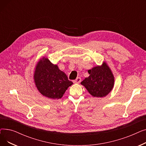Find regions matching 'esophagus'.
I'll use <instances>...</instances> for the list:
<instances>
[{
    "label": "esophagus",
    "mask_w": 146,
    "mask_h": 146,
    "mask_svg": "<svg viewBox=\"0 0 146 146\" xmlns=\"http://www.w3.org/2000/svg\"><path fill=\"white\" fill-rule=\"evenodd\" d=\"M81 82V78H78L76 79L73 80V83H79Z\"/></svg>",
    "instance_id": "1"
}]
</instances>
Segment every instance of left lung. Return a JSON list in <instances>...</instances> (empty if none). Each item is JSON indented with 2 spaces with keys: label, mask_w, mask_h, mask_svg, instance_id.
<instances>
[{
  "label": "left lung",
  "mask_w": 146,
  "mask_h": 146,
  "mask_svg": "<svg viewBox=\"0 0 146 146\" xmlns=\"http://www.w3.org/2000/svg\"><path fill=\"white\" fill-rule=\"evenodd\" d=\"M90 74L81 84L89 93L94 97H105L112 90L114 85V77L111 69L104 62L101 66H96L88 70Z\"/></svg>",
  "instance_id": "1"
}]
</instances>
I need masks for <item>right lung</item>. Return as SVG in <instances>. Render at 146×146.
I'll list each match as a JSON object with an SVG mask.
<instances>
[{
  "instance_id": "add662e5",
  "label": "right lung",
  "mask_w": 146,
  "mask_h": 146,
  "mask_svg": "<svg viewBox=\"0 0 146 146\" xmlns=\"http://www.w3.org/2000/svg\"><path fill=\"white\" fill-rule=\"evenodd\" d=\"M34 78L36 87L40 92L51 99H60L73 84L57 65L52 64L45 57L37 64Z\"/></svg>"
}]
</instances>
